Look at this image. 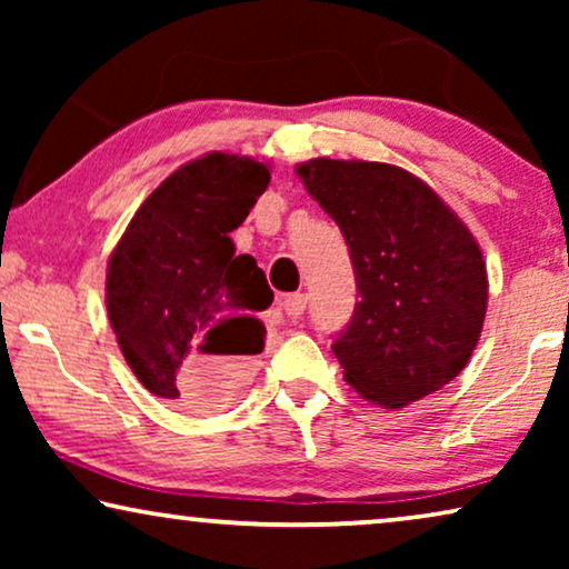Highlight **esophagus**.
I'll return each mask as SVG.
<instances>
[{"instance_id":"34e87169","label":"esophagus","mask_w":569,"mask_h":569,"mask_svg":"<svg viewBox=\"0 0 569 569\" xmlns=\"http://www.w3.org/2000/svg\"><path fill=\"white\" fill-rule=\"evenodd\" d=\"M306 306H308V295H302V292H292V295H287V298L282 300V308H284V316L287 318H300L302 316V310H306Z\"/></svg>"}]
</instances>
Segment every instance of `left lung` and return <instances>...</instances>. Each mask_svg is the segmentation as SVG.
<instances>
[{"instance_id": "8db88e82", "label": "left lung", "mask_w": 569, "mask_h": 569, "mask_svg": "<svg viewBox=\"0 0 569 569\" xmlns=\"http://www.w3.org/2000/svg\"><path fill=\"white\" fill-rule=\"evenodd\" d=\"M306 183L349 246L360 302L331 349L365 399L401 409L448 386L485 326L487 263L422 178L388 162L313 158Z\"/></svg>"}]
</instances>
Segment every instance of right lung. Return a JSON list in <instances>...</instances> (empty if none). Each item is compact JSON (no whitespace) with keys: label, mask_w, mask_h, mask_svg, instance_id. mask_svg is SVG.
<instances>
[{"label":"right lung","mask_w":569,"mask_h":569,"mask_svg":"<svg viewBox=\"0 0 569 569\" xmlns=\"http://www.w3.org/2000/svg\"><path fill=\"white\" fill-rule=\"evenodd\" d=\"M269 166L207 152L142 201L108 259L106 308L139 383L186 407L230 399L236 365L263 349L261 310L274 300L230 232L269 186Z\"/></svg>","instance_id":"1"}]
</instances>
